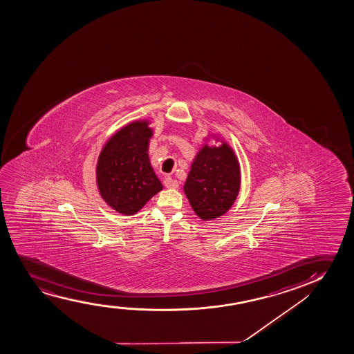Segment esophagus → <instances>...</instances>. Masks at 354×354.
Instances as JSON below:
<instances>
[{
    "label": "esophagus",
    "mask_w": 354,
    "mask_h": 354,
    "mask_svg": "<svg viewBox=\"0 0 354 354\" xmlns=\"http://www.w3.org/2000/svg\"><path fill=\"white\" fill-rule=\"evenodd\" d=\"M165 186L167 189H178L179 187V183H178V180L168 176V178L165 179Z\"/></svg>",
    "instance_id": "obj_1"
}]
</instances>
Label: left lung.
<instances>
[{
  "mask_svg": "<svg viewBox=\"0 0 354 354\" xmlns=\"http://www.w3.org/2000/svg\"><path fill=\"white\" fill-rule=\"evenodd\" d=\"M239 189L241 167L231 146L223 140L220 146L204 144L194 157L184 185L194 213L203 221L221 216L236 202Z\"/></svg>",
  "mask_w": 354,
  "mask_h": 354,
  "instance_id": "1",
  "label": "left lung"
}]
</instances>
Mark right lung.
<instances>
[{
    "label": "right lung",
    "mask_w": 354,
    "mask_h": 354,
    "mask_svg": "<svg viewBox=\"0 0 354 354\" xmlns=\"http://www.w3.org/2000/svg\"><path fill=\"white\" fill-rule=\"evenodd\" d=\"M150 122L134 121L107 140L97 163L99 194L117 213L134 215L163 189L149 158Z\"/></svg>",
    "instance_id": "add662e5"
}]
</instances>
